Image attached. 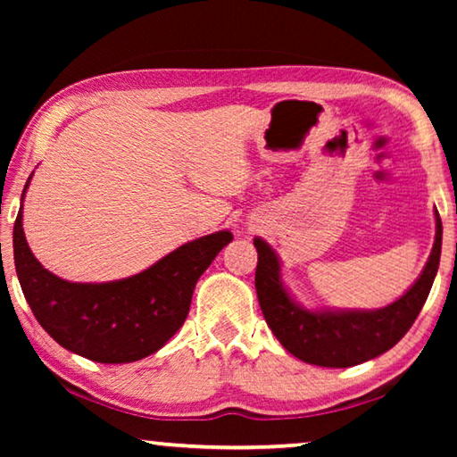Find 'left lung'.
I'll list each match as a JSON object with an SVG mask.
<instances>
[{
	"label": "left lung",
	"mask_w": 457,
	"mask_h": 457,
	"mask_svg": "<svg viewBox=\"0 0 457 457\" xmlns=\"http://www.w3.org/2000/svg\"><path fill=\"white\" fill-rule=\"evenodd\" d=\"M442 234L436 210V242L423 272L403 296L377 311H308L300 306L282 282L280 258L268 242L253 237L256 292L268 327L286 351L311 365L345 369L378 357L405 337L421 312L439 268Z\"/></svg>",
	"instance_id": "obj_1"
}]
</instances>
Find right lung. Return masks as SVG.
<instances>
[{"label": "right lung", "instance_id": "add662e5", "mask_svg": "<svg viewBox=\"0 0 457 457\" xmlns=\"http://www.w3.org/2000/svg\"><path fill=\"white\" fill-rule=\"evenodd\" d=\"M21 218L20 207L13 226V260L36 320L60 346L106 365L157 353L187 319L199 276L234 239L228 229L215 231L183 244L130 278L103 284L68 282L36 260Z\"/></svg>", "mask_w": 457, "mask_h": 457}]
</instances>
